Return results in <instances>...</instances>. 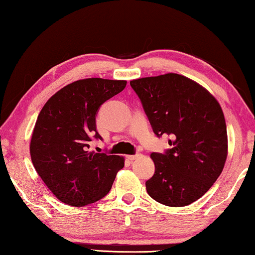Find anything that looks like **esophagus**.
I'll list each match as a JSON object with an SVG mask.
<instances>
[{
	"instance_id": "esophagus-1",
	"label": "esophagus",
	"mask_w": 255,
	"mask_h": 255,
	"mask_svg": "<svg viewBox=\"0 0 255 255\" xmlns=\"http://www.w3.org/2000/svg\"><path fill=\"white\" fill-rule=\"evenodd\" d=\"M137 157H140V154H134V155H127V158L129 161H133V160H136Z\"/></svg>"
}]
</instances>
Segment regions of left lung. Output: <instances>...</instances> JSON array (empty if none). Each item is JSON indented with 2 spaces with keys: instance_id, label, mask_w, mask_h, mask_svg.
I'll list each match as a JSON object with an SVG mask.
<instances>
[{
  "instance_id": "obj_1",
  "label": "left lung",
  "mask_w": 255,
  "mask_h": 255,
  "mask_svg": "<svg viewBox=\"0 0 255 255\" xmlns=\"http://www.w3.org/2000/svg\"><path fill=\"white\" fill-rule=\"evenodd\" d=\"M157 136L171 135L165 154L152 153L155 173L145 186L156 202H195L218 180L228 157V133L218 100L195 81L166 73L129 81Z\"/></svg>"
}]
</instances>
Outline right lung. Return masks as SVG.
Wrapping results in <instances>:
<instances>
[{
    "label": "right lung",
    "instance_id": "right-lung-1",
    "mask_svg": "<svg viewBox=\"0 0 255 255\" xmlns=\"http://www.w3.org/2000/svg\"><path fill=\"white\" fill-rule=\"evenodd\" d=\"M126 86L124 80H78L57 91L42 108L32 133L31 160L61 202L72 206L97 202L123 169V156L89 148L93 137L101 138L95 124L99 108Z\"/></svg>",
    "mask_w": 255,
    "mask_h": 255
}]
</instances>
